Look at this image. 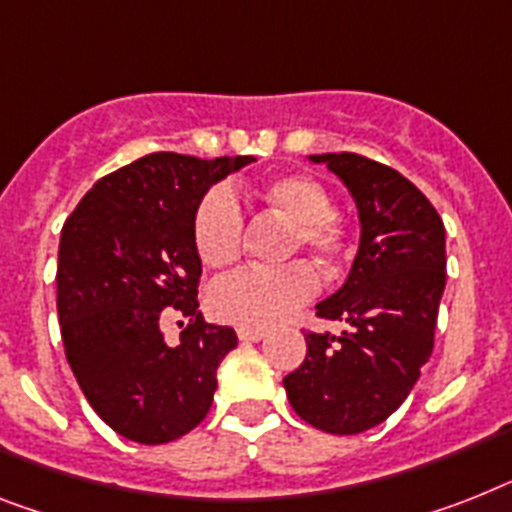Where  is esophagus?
Masks as SVG:
<instances>
[{"label":"esophagus","instance_id":"1","mask_svg":"<svg viewBox=\"0 0 512 512\" xmlns=\"http://www.w3.org/2000/svg\"><path fill=\"white\" fill-rule=\"evenodd\" d=\"M238 337L246 342H259L266 337V329H248V327H238Z\"/></svg>","mask_w":512,"mask_h":512}]
</instances>
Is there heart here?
I'll return each instance as SVG.
<instances>
[{
    "mask_svg": "<svg viewBox=\"0 0 512 512\" xmlns=\"http://www.w3.org/2000/svg\"><path fill=\"white\" fill-rule=\"evenodd\" d=\"M261 204L290 222L287 251H308L316 264L332 266L348 251V230L332 211V196L308 175H280L256 190ZM193 246L206 266H227L243 246V209L230 188H211L193 214ZM319 290V277L306 261L274 269H238L214 282L209 311L219 322L248 329H266L285 322Z\"/></svg>",
    "mask_w": 512,
    "mask_h": 512,
    "instance_id": "b5f03b06",
    "label": "heart"
}]
</instances>
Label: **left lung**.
I'll return each mask as SVG.
<instances>
[{
	"instance_id": "1",
	"label": "left lung",
	"mask_w": 512,
	"mask_h": 512,
	"mask_svg": "<svg viewBox=\"0 0 512 512\" xmlns=\"http://www.w3.org/2000/svg\"><path fill=\"white\" fill-rule=\"evenodd\" d=\"M358 206L361 243L345 285L316 303L340 335H306V358L282 379L293 411L327 434H358L398 411L434 348L445 293V225L400 172L361 154H314Z\"/></svg>"
}]
</instances>
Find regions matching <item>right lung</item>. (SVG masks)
Wrapping results in <instances>:
<instances>
[{"label": "right lung", "mask_w": 512, "mask_h": 512, "mask_svg": "<svg viewBox=\"0 0 512 512\" xmlns=\"http://www.w3.org/2000/svg\"><path fill=\"white\" fill-rule=\"evenodd\" d=\"M251 162L141 156L101 177L62 227L57 314L67 363L91 408L125 439L164 445L209 413L238 335L198 311L193 214L211 185ZM170 307L189 316L177 346L158 329Z\"/></svg>", "instance_id": "right-lung-1"}]
</instances>
